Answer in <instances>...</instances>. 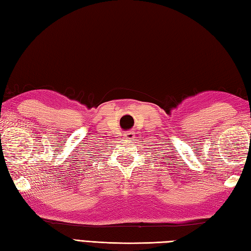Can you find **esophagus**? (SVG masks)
I'll return each mask as SVG.
<instances>
[{
  "label": "esophagus",
  "mask_w": 251,
  "mask_h": 251,
  "mask_svg": "<svg viewBox=\"0 0 251 251\" xmlns=\"http://www.w3.org/2000/svg\"><path fill=\"white\" fill-rule=\"evenodd\" d=\"M125 137H126L127 139H131V138L134 137V134L131 133V131H129V133H126V134H125Z\"/></svg>",
  "instance_id": "obj_1"
}]
</instances>
